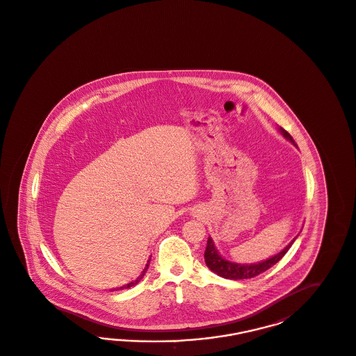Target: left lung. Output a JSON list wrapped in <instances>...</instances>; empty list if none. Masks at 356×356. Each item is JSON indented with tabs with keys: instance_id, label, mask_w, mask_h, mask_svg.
I'll list each match as a JSON object with an SVG mask.
<instances>
[{
	"instance_id": "1",
	"label": "left lung",
	"mask_w": 356,
	"mask_h": 356,
	"mask_svg": "<svg viewBox=\"0 0 356 356\" xmlns=\"http://www.w3.org/2000/svg\"><path fill=\"white\" fill-rule=\"evenodd\" d=\"M280 133H282L288 140H291L293 143L294 146H297L294 143L293 138L292 135L289 134L286 130H284L282 127L279 129ZM297 238V236H296ZM293 241L286 245L282 252H279L277 255L272 257V258L267 259L261 263L258 264H238V263H232L226 259L222 258L221 255L218 254L216 245L213 243V239L209 236L208 245H207V250H205V263L208 266L210 270H213L214 273H217L218 276L225 277V279H230V280H243V279H251V277H255L260 273L266 272L267 270H270V267H273L280 259L288 252V250L291 248V245H293Z\"/></svg>"
}]
</instances>
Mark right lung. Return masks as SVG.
Instances as JSON below:
<instances>
[{
	"mask_svg": "<svg viewBox=\"0 0 356 356\" xmlns=\"http://www.w3.org/2000/svg\"><path fill=\"white\" fill-rule=\"evenodd\" d=\"M149 260H151V259H149ZM149 260H148L147 264H146V268L143 270V272H142V275H140V276H139V277H138L136 280H134V282H129V284H126V285H123V286H121L120 289H123V288H131V286H134V285H136V284L139 282V280H140V279H142V277L145 276V273H146V270H147L148 268V264H149Z\"/></svg>",
	"mask_w": 356,
	"mask_h": 356,
	"instance_id": "1",
	"label": "right lung"
}]
</instances>
